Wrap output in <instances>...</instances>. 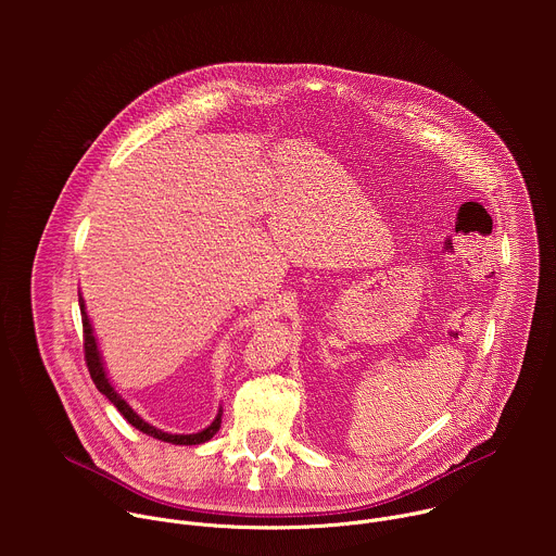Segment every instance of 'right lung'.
Segmentation results:
<instances>
[{
	"label": "right lung",
	"instance_id": "1",
	"mask_svg": "<svg viewBox=\"0 0 556 556\" xmlns=\"http://www.w3.org/2000/svg\"><path fill=\"white\" fill-rule=\"evenodd\" d=\"M78 305H81V321H84V352H86V363H88V371L97 384V389L101 393H105V399L121 412V416L131 425L136 427L138 431L151 435V438H157L163 442H169V444H202L206 440H211L217 431H219V425H222V412L217 414V418L211 422V427H206L204 431L200 433H189V435H178V433H165L161 429H155L151 425H147L142 418H138V414L121 399V395L114 391V387L110 384L105 371H103V363H101V356H99V348H97V341H94V334H92V326H90V319L86 314V303L84 299L78 296Z\"/></svg>",
	"mask_w": 556,
	"mask_h": 556
}]
</instances>
